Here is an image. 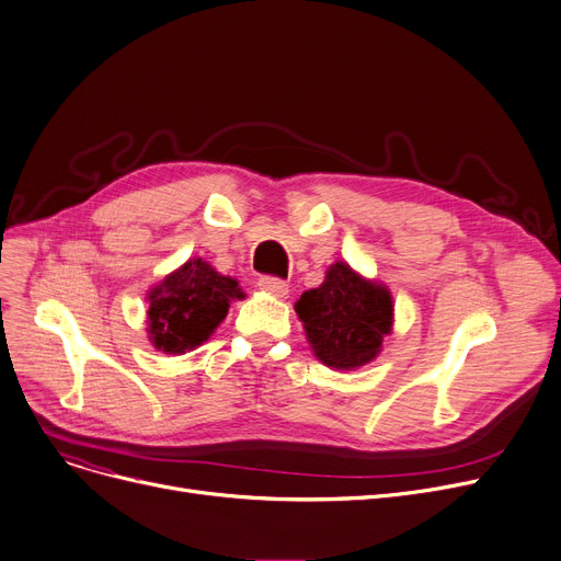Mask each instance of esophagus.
Returning a JSON list of instances; mask_svg holds the SVG:
<instances>
[{
  "label": "esophagus",
  "instance_id": "esophagus-1",
  "mask_svg": "<svg viewBox=\"0 0 561 561\" xmlns=\"http://www.w3.org/2000/svg\"><path fill=\"white\" fill-rule=\"evenodd\" d=\"M259 286H261L263 290H267V294L279 296V298H284V296L288 294V284H286L284 279H279V277H273V275L261 277V279H259Z\"/></svg>",
  "mask_w": 561,
  "mask_h": 561
}]
</instances>
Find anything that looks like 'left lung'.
Instances as JSON below:
<instances>
[{
  "instance_id": "1",
  "label": "left lung",
  "mask_w": 561,
  "mask_h": 561,
  "mask_svg": "<svg viewBox=\"0 0 561 561\" xmlns=\"http://www.w3.org/2000/svg\"><path fill=\"white\" fill-rule=\"evenodd\" d=\"M392 309L387 288L362 279L341 261L296 302L311 348L334 369H355L378 355L392 328Z\"/></svg>"
}]
</instances>
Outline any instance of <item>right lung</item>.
<instances>
[{
    "mask_svg": "<svg viewBox=\"0 0 561 561\" xmlns=\"http://www.w3.org/2000/svg\"><path fill=\"white\" fill-rule=\"evenodd\" d=\"M233 298H245L236 279L215 273V267L202 259L187 261L149 294L153 346L179 355L202 346L225 321Z\"/></svg>",
    "mask_w": 561,
    "mask_h": 561,
    "instance_id": "1",
    "label": "right lung"
}]
</instances>
